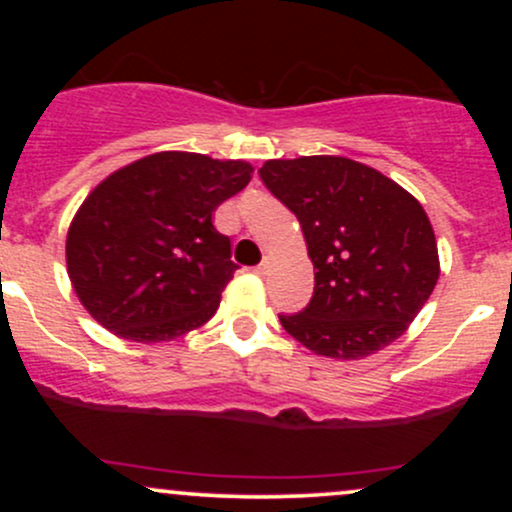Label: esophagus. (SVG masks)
I'll return each mask as SVG.
<instances>
[{
	"label": "esophagus",
	"instance_id": "obj_1",
	"mask_svg": "<svg viewBox=\"0 0 512 512\" xmlns=\"http://www.w3.org/2000/svg\"><path fill=\"white\" fill-rule=\"evenodd\" d=\"M255 274H260V276H264V274H267V264H257V267H255Z\"/></svg>",
	"mask_w": 512,
	"mask_h": 512
}]
</instances>
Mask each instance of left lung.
I'll list each match as a JSON object with an SVG mask.
<instances>
[{"instance_id":"obj_1","label":"left lung","mask_w":512,"mask_h":512,"mask_svg":"<svg viewBox=\"0 0 512 512\" xmlns=\"http://www.w3.org/2000/svg\"><path fill=\"white\" fill-rule=\"evenodd\" d=\"M264 185L296 214L315 293L281 325L317 356L358 361L402 337L440 276L438 243L419 199L346 156L272 158Z\"/></svg>"}]
</instances>
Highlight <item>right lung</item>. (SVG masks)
Wrapping results in <instances>:
<instances>
[{
    "instance_id": "obj_1",
    "label": "right lung",
    "mask_w": 512,
    "mask_h": 512,
    "mask_svg": "<svg viewBox=\"0 0 512 512\" xmlns=\"http://www.w3.org/2000/svg\"><path fill=\"white\" fill-rule=\"evenodd\" d=\"M252 173L248 161L158 151L98 182L64 248L88 315L139 344L173 342L209 322L238 269L211 216Z\"/></svg>"
}]
</instances>
